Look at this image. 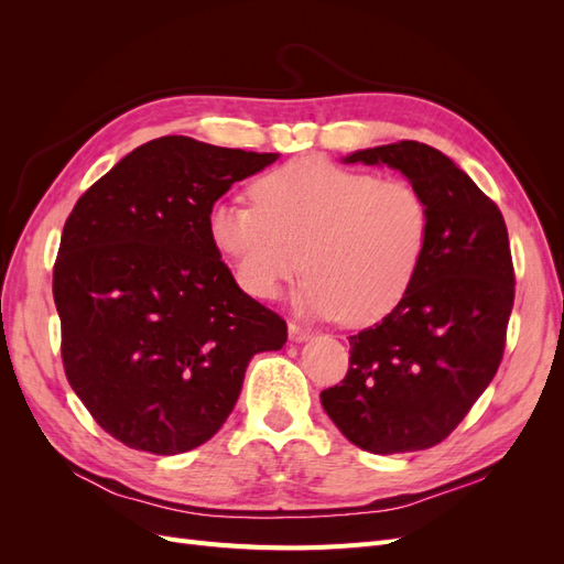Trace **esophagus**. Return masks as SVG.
<instances>
[{
  "instance_id": "1",
  "label": "esophagus",
  "mask_w": 564,
  "mask_h": 564,
  "mask_svg": "<svg viewBox=\"0 0 564 564\" xmlns=\"http://www.w3.org/2000/svg\"><path fill=\"white\" fill-rule=\"evenodd\" d=\"M313 336V332L308 327H301L299 322H289V338L296 340V344H301V340H308Z\"/></svg>"
}]
</instances>
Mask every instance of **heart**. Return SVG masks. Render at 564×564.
I'll return each instance as SVG.
<instances>
[{"label": "heart", "instance_id": "1", "mask_svg": "<svg viewBox=\"0 0 564 564\" xmlns=\"http://www.w3.org/2000/svg\"><path fill=\"white\" fill-rule=\"evenodd\" d=\"M247 202H216L209 240L247 294L272 301L311 272L299 303L367 327L400 308L431 240L429 202L409 181L379 178L322 158L270 169Z\"/></svg>", "mask_w": 564, "mask_h": 564}]
</instances>
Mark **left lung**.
Returning a JSON list of instances; mask_svg holds the SVG:
<instances>
[{"label": "left lung", "mask_w": 564, "mask_h": 564, "mask_svg": "<svg viewBox=\"0 0 564 564\" xmlns=\"http://www.w3.org/2000/svg\"><path fill=\"white\" fill-rule=\"evenodd\" d=\"M346 162L400 169L429 202L431 240L412 292L398 311L350 336L348 373L319 400L360 449L421 452L466 419L501 365L516 299L506 220L425 143L357 150Z\"/></svg>", "instance_id": "1"}]
</instances>
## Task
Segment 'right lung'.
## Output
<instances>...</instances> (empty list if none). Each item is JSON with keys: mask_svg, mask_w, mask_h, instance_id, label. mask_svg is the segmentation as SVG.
Instances as JSON below:
<instances>
[{"mask_svg": "<svg viewBox=\"0 0 564 564\" xmlns=\"http://www.w3.org/2000/svg\"><path fill=\"white\" fill-rule=\"evenodd\" d=\"M278 160L162 135L67 216L54 263L65 377L122 445L174 456L218 433L251 357L286 322L237 286L209 240L214 202Z\"/></svg>", "mask_w": 564, "mask_h": 564, "instance_id": "add662e5", "label": "right lung"}]
</instances>
